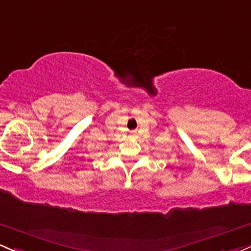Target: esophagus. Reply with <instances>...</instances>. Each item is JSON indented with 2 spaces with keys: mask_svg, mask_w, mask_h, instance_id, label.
Returning a JSON list of instances; mask_svg holds the SVG:
<instances>
[{
  "mask_svg": "<svg viewBox=\"0 0 251 251\" xmlns=\"http://www.w3.org/2000/svg\"><path fill=\"white\" fill-rule=\"evenodd\" d=\"M132 133H134V132H132Z\"/></svg>",
  "mask_w": 251,
  "mask_h": 251,
  "instance_id": "obj_1",
  "label": "esophagus"
}]
</instances>
